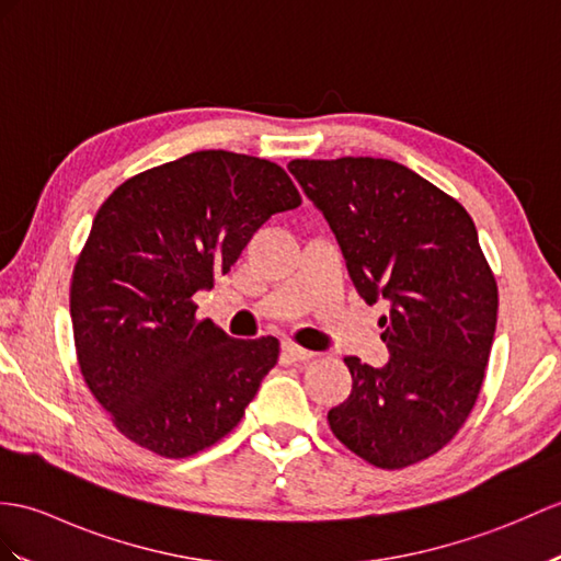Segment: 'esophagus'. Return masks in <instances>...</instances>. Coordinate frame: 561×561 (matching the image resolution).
I'll use <instances>...</instances> for the list:
<instances>
[{"label":"esophagus","instance_id":"34e87169","mask_svg":"<svg viewBox=\"0 0 561 561\" xmlns=\"http://www.w3.org/2000/svg\"><path fill=\"white\" fill-rule=\"evenodd\" d=\"M282 356L289 360V363H306V360H310L312 356V351H308V348H301V346H296V344H284L282 346Z\"/></svg>","mask_w":561,"mask_h":561}]
</instances>
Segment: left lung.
<instances>
[{"label":"left lung","mask_w":561,"mask_h":561,"mask_svg":"<svg viewBox=\"0 0 561 561\" xmlns=\"http://www.w3.org/2000/svg\"><path fill=\"white\" fill-rule=\"evenodd\" d=\"M289 172L330 221L356 291L389 304V363L344 358L354 385L328 413L334 437L387 471L433 457L476 407L497 324L471 215L392 160H294Z\"/></svg>","instance_id":"obj_1"}]
</instances>
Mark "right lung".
I'll use <instances>...</instances> for the list:
<instances>
[{"mask_svg":"<svg viewBox=\"0 0 561 561\" xmlns=\"http://www.w3.org/2000/svg\"><path fill=\"white\" fill-rule=\"evenodd\" d=\"M301 205L270 160L198 150L100 205L71 277L78 368L114 427L164 459L213 447L275 368V336L233 340L193 294L227 275L265 221Z\"/></svg>","mask_w":561,"mask_h":561,"instance_id":"obj_1","label":"right lung"}]
</instances>
